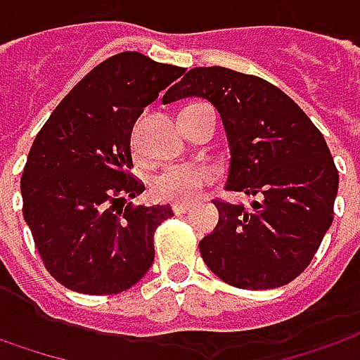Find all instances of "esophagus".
Here are the masks:
<instances>
[{"mask_svg":"<svg viewBox=\"0 0 360 360\" xmlns=\"http://www.w3.org/2000/svg\"><path fill=\"white\" fill-rule=\"evenodd\" d=\"M193 209V202H173V212L175 214H185Z\"/></svg>","mask_w":360,"mask_h":360,"instance_id":"obj_1","label":"esophagus"}]
</instances>
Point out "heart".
Segmentation results:
<instances>
[{
	"instance_id": "obj_1",
	"label": "heart",
	"mask_w": 360,
	"mask_h": 360,
	"mask_svg": "<svg viewBox=\"0 0 360 360\" xmlns=\"http://www.w3.org/2000/svg\"><path fill=\"white\" fill-rule=\"evenodd\" d=\"M214 177L212 169L199 163H171L153 175L149 189L160 200H191Z\"/></svg>"
}]
</instances>
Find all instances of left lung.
<instances>
[{
  "mask_svg": "<svg viewBox=\"0 0 360 360\" xmlns=\"http://www.w3.org/2000/svg\"><path fill=\"white\" fill-rule=\"evenodd\" d=\"M205 98L231 148L224 189L252 195L250 209L214 200L219 224L199 242L205 264L242 290H272L314 260L333 222L339 173L321 131L268 80L231 68H191L163 96Z\"/></svg>",
  "mask_w": 360,
  "mask_h": 360,
  "instance_id": "1",
  "label": "left lung"
}]
</instances>
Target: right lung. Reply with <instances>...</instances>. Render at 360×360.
Instances as JSON below:
<instances>
[{"mask_svg":"<svg viewBox=\"0 0 360 360\" xmlns=\"http://www.w3.org/2000/svg\"><path fill=\"white\" fill-rule=\"evenodd\" d=\"M185 68L126 51L92 68L37 134L21 177L23 219L49 274L65 288L112 295L153 264L169 205L131 207L146 187L129 169L139 114Z\"/></svg>","mask_w":360,"mask_h":360,"instance_id":"add662e5","label":"right lung"}]
</instances>
